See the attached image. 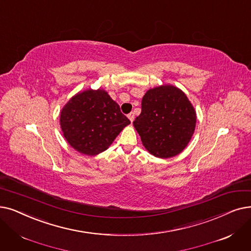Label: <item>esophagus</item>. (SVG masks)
<instances>
[{
  "mask_svg": "<svg viewBox=\"0 0 251 251\" xmlns=\"http://www.w3.org/2000/svg\"><path fill=\"white\" fill-rule=\"evenodd\" d=\"M128 118H129V120L131 122H133V120H134V113L133 112H131V113H129L128 114Z\"/></svg>",
  "mask_w": 251,
  "mask_h": 251,
  "instance_id": "34e87169",
  "label": "esophagus"
}]
</instances>
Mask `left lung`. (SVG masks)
I'll return each mask as SVG.
<instances>
[{
    "mask_svg": "<svg viewBox=\"0 0 251 251\" xmlns=\"http://www.w3.org/2000/svg\"><path fill=\"white\" fill-rule=\"evenodd\" d=\"M145 148L158 158L178 155L195 131L196 112L187 95L174 86L150 89L133 122Z\"/></svg>",
    "mask_w": 251,
    "mask_h": 251,
    "instance_id": "left-lung-1",
    "label": "left lung"
}]
</instances>
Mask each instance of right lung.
I'll use <instances>...</instances> for the list:
<instances>
[{
	"mask_svg": "<svg viewBox=\"0 0 251 251\" xmlns=\"http://www.w3.org/2000/svg\"><path fill=\"white\" fill-rule=\"evenodd\" d=\"M130 124L119 104L103 90L75 95L60 114V126L68 143L79 152L94 156L105 151Z\"/></svg>",
	"mask_w": 251,
	"mask_h": 251,
	"instance_id": "add662e5",
	"label": "right lung"
}]
</instances>
